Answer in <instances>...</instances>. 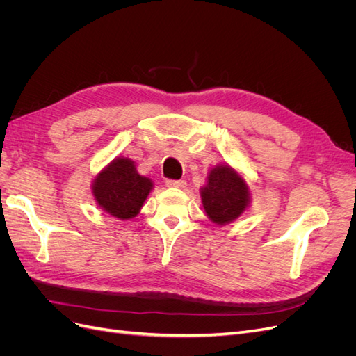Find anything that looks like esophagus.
<instances>
[{
  "label": "esophagus",
  "instance_id": "1",
  "mask_svg": "<svg viewBox=\"0 0 356 356\" xmlns=\"http://www.w3.org/2000/svg\"><path fill=\"white\" fill-rule=\"evenodd\" d=\"M166 186L170 188H184L187 186V182L184 179H168Z\"/></svg>",
  "mask_w": 356,
  "mask_h": 356
}]
</instances>
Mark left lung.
Wrapping results in <instances>:
<instances>
[{
    "label": "left lung",
    "mask_w": 356,
    "mask_h": 356,
    "mask_svg": "<svg viewBox=\"0 0 356 356\" xmlns=\"http://www.w3.org/2000/svg\"><path fill=\"white\" fill-rule=\"evenodd\" d=\"M200 199L207 217L217 225H227L250 208L251 190L243 175L229 163L213 166L200 188Z\"/></svg>",
    "instance_id": "1"
}]
</instances>
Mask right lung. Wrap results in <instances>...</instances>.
<instances>
[{"mask_svg":"<svg viewBox=\"0 0 356 356\" xmlns=\"http://www.w3.org/2000/svg\"><path fill=\"white\" fill-rule=\"evenodd\" d=\"M153 188L154 182L139 174L129 157H115L92 181L95 202L118 220L136 217Z\"/></svg>","mask_w":356,"mask_h":356,"instance_id":"1","label":"right lung"}]
</instances>
